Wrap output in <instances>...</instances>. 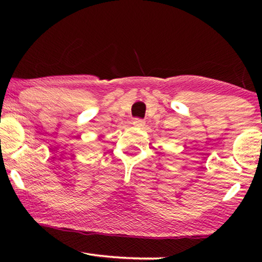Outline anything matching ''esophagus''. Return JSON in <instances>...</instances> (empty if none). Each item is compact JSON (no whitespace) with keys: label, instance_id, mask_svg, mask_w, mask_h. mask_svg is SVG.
<instances>
[{"label":"esophagus","instance_id":"1","mask_svg":"<svg viewBox=\"0 0 262 262\" xmlns=\"http://www.w3.org/2000/svg\"><path fill=\"white\" fill-rule=\"evenodd\" d=\"M133 125L137 128H143L144 125H145V122H144V119L141 118H135L133 121Z\"/></svg>","mask_w":262,"mask_h":262}]
</instances>
